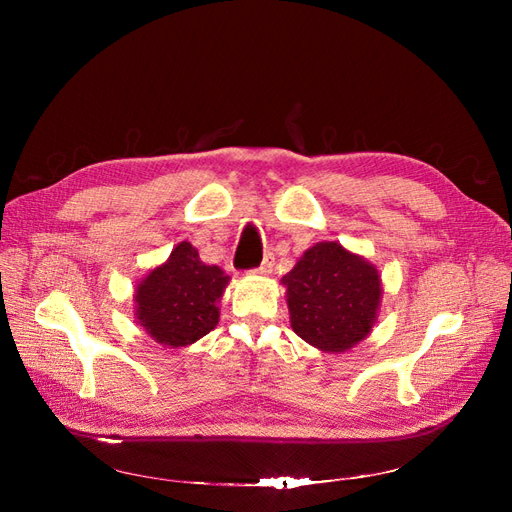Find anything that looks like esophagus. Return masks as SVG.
<instances>
[{
    "label": "esophagus",
    "mask_w": 512,
    "mask_h": 512,
    "mask_svg": "<svg viewBox=\"0 0 512 512\" xmlns=\"http://www.w3.org/2000/svg\"><path fill=\"white\" fill-rule=\"evenodd\" d=\"M271 271H273V258H267V260L262 262V265L256 269L258 275H269Z\"/></svg>",
    "instance_id": "34e87169"
}]
</instances>
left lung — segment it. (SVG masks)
Segmentation results:
<instances>
[{"mask_svg": "<svg viewBox=\"0 0 512 512\" xmlns=\"http://www.w3.org/2000/svg\"><path fill=\"white\" fill-rule=\"evenodd\" d=\"M290 327L322 352H346L371 333L382 301L376 265L337 241L303 252L282 277Z\"/></svg>", "mask_w": 512, "mask_h": 512, "instance_id": "8db88e82", "label": "left lung"}]
</instances>
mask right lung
Segmentation results:
<instances>
[{"label": "right lung", "instance_id": "1", "mask_svg": "<svg viewBox=\"0 0 512 512\" xmlns=\"http://www.w3.org/2000/svg\"><path fill=\"white\" fill-rule=\"evenodd\" d=\"M230 277L205 265L190 241L153 267L134 290V316L151 339L166 348H185L215 329Z\"/></svg>", "mask_w": 512, "mask_h": 512}]
</instances>
